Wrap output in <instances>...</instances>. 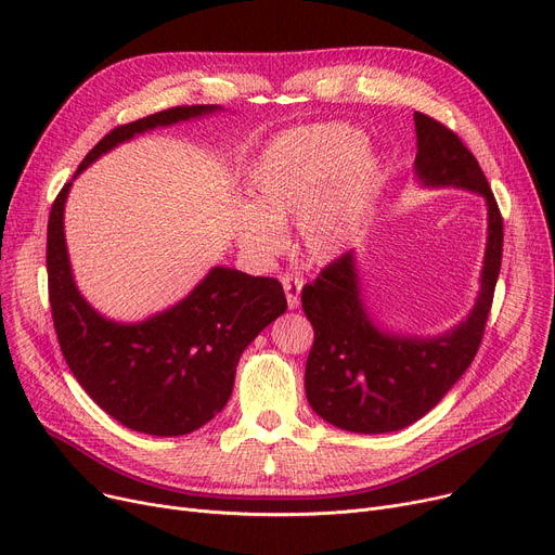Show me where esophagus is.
Returning <instances> with one entry per match:
<instances>
[{"label": "esophagus", "mask_w": 555, "mask_h": 555, "mask_svg": "<svg viewBox=\"0 0 555 555\" xmlns=\"http://www.w3.org/2000/svg\"><path fill=\"white\" fill-rule=\"evenodd\" d=\"M281 283H283V289H285V299H287V308H289V310H295V308H299V301H301V287H304V281H301V279H297V276H289V274H285V276L281 279Z\"/></svg>", "instance_id": "obj_1"}]
</instances>
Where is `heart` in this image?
Masks as SVG:
<instances>
[{"label":"heart","instance_id":"heart-1","mask_svg":"<svg viewBox=\"0 0 555 555\" xmlns=\"http://www.w3.org/2000/svg\"><path fill=\"white\" fill-rule=\"evenodd\" d=\"M375 155L344 124L281 132L245 175V195L231 211V236L247 256L281 249V227L297 218V238L310 262L335 260L353 243L377 184Z\"/></svg>","mask_w":555,"mask_h":555}]
</instances>
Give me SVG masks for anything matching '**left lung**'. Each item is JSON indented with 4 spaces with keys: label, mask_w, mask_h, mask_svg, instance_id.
Masks as SVG:
<instances>
[{
    "label": "left lung",
    "mask_w": 555,
    "mask_h": 555,
    "mask_svg": "<svg viewBox=\"0 0 555 555\" xmlns=\"http://www.w3.org/2000/svg\"><path fill=\"white\" fill-rule=\"evenodd\" d=\"M414 175L423 189H461L483 197L488 236L479 293L465 319L441 335L385 328L371 314L348 251L301 293L314 328L306 362V396L317 416L358 434L398 431L423 418L475 360L502 268L504 222L483 170L461 139L431 116L414 112Z\"/></svg>",
    "instance_id": "1"
}]
</instances>
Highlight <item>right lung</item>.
<instances>
[{"label":"right lung","instance_id":"1","mask_svg":"<svg viewBox=\"0 0 555 555\" xmlns=\"http://www.w3.org/2000/svg\"><path fill=\"white\" fill-rule=\"evenodd\" d=\"M220 105H186L114 128L80 162L78 175L137 134L202 119ZM57 193L47 229V274L53 326L63 356L105 414L151 436H182L222 412L245 348L287 308L276 279L216 266L175 306L141 322L101 314L76 285L67 241L65 204Z\"/></svg>","mask_w":555,"mask_h":555}]
</instances>
